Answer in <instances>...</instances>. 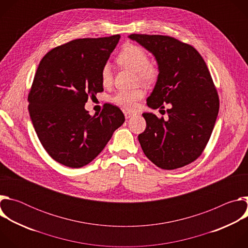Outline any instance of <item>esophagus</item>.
I'll list each match as a JSON object with an SVG mask.
<instances>
[{
    "mask_svg": "<svg viewBox=\"0 0 248 248\" xmlns=\"http://www.w3.org/2000/svg\"><path fill=\"white\" fill-rule=\"evenodd\" d=\"M134 114L133 113H130V112H124V117L125 119H130L131 117H133Z\"/></svg>",
    "mask_w": 248,
    "mask_h": 248,
    "instance_id": "1",
    "label": "esophagus"
}]
</instances>
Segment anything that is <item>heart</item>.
Masks as SVG:
<instances>
[{"instance_id": "1", "label": "heart", "mask_w": 248, "mask_h": 248, "mask_svg": "<svg viewBox=\"0 0 248 248\" xmlns=\"http://www.w3.org/2000/svg\"><path fill=\"white\" fill-rule=\"evenodd\" d=\"M117 62L121 65L132 70L140 82L146 85L155 83L159 78V66L149 62L146 51L140 46L134 44H126L117 57ZM113 76L109 63H105L101 68V81L104 86H108L112 83ZM144 91L141 88L132 90L119 91L114 97L113 102L121 106L124 109L133 110L136 107L137 102L142 99Z\"/></svg>"}]
</instances>
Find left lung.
<instances>
[{"label": "left lung", "mask_w": 248, "mask_h": 248, "mask_svg": "<svg viewBox=\"0 0 248 248\" xmlns=\"http://www.w3.org/2000/svg\"><path fill=\"white\" fill-rule=\"evenodd\" d=\"M128 38L149 51L159 66L147 106L154 110L170 106L168 120L142 114L146 128L138 135L141 148L163 170L188 165L206 147L219 113V96L206 62L192 46L170 36L130 34Z\"/></svg>", "instance_id": "8db88e82"}]
</instances>
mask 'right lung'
<instances>
[{
	"label": "right lung",
	"instance_id": "obj_1",
	"mask_svg": "<svg viewBox=\"0 0 248 248\" xmlns=\"http://www.w3.org/2000/svg\"><path fill=\"white\" fill-rule=\"evenodd\" d=\"M121 36L73 40L41 60L28 94L32 124L47 153L58 163L81 168L92 162L124 123L117 106L100 115L85 110L88 97L102 92L101 68Z\"/></svg>",
	"mask_w": 248,
	"mask_h": 248
}]
</instances>
